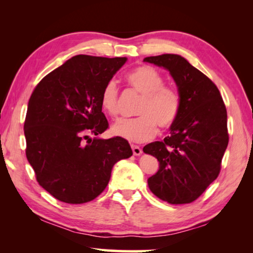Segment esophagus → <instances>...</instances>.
<instances>
[{"label": "esophagus", "mask_w": 253, "mask_h": 253, "mask_svg": "<svg viewBox=\"0 0 253 253\" xmlns=\"http://www.w3.org/2000/svg\"><path fill=\"white\" fill-rule=\"evenodd\" d=\"M131 149H132V154H134V155H136V156H139L140 154L143 153L142 148H140L139 146H137V145H132Z\"/></svg>", "instance_id": "obj_1"}]
</instances>
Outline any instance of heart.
<instances>
[{
	"label": "heart",
	"mask_w": 253,
	"mask_h": 253,
	"mask_svg": "<svg viewBox=\"0 0 253 253\" xmlns=\"http://www.w3.org/2000/svg\"><path fill=\"white\" fill-rule=\"evenodd\" d=\"M132 88L142 95L135 119H121L111 126V134L132 143H144L152 139L157 126L165 130L177 121L181 111V98L176 90L164 85L160 72L148 66H139L126 77ZM118 90L114 80H109L102 89L100 105L107 114L116 116Z\"/></svg>",
	"instance_id": "heart-1"
}]
</instances>
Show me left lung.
<instances>
[{
    "instance_id": "obj_1",
    "label": "left lung",
    "mask_w": 253,
    "mask_h": 253,
    "mask_svg": "<svg viewBox=\"0 0 253 253\" xmlns=\"http://www.w3.org/2000/svg\"><path fill=\"white\" fill-rule=\"evenodd\" d=\"M144 61L168 70L181 98V111L169 128L170 135L143 148L160 163L147 179L148 187L169 204L191 203L220 173L229 143L224 102L216 85L182 55L166 53Z\"/></svg>"
}]
</instances>
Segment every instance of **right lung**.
Returning <instances> with one entry per match:
<instances>
[{"label": "right lung", "instance_id": "right-lung-1", "mask_svg": "<svg viewBox=\"0 0 253 253\" xmlns=\"http://www.w3.org/2000/svg\"><path fill=\"white\" fill-rule=\"evenodd\" d=\"M126 61L75 55L46 75L30 97L27 158L40 185L61 202L96 199L108 185L114 165L132 155L126 139L99 137L108 128L102 89Z\"/></svg>", "mask_w": 253, "mask_h": 253}]
</instances>
